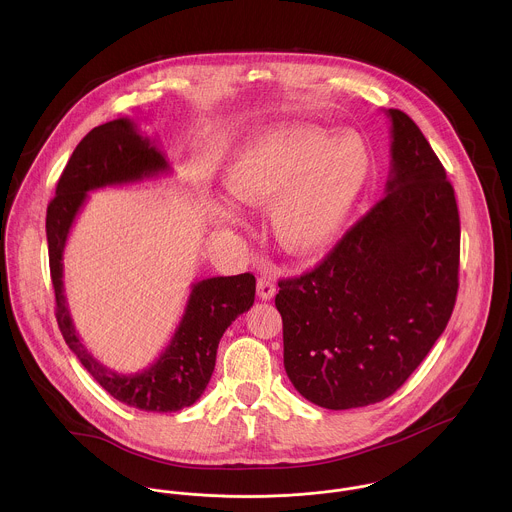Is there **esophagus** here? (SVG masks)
<instances>
[{"label": "esophagus", "mask_w": 512, "mask_h": 512, "mask_svg": "<svg viewBox=\"0 0 512 512\" xmlns=\"http://www.w3.org/2000/svg\"><path fill=\"white\" fill-rule=\"evenodd\" d=\"M256 292H258V297H260V299L270 301V299L276 295V284L272 282V278H268V276H260V278H258Z\"/></svg>", "instance_id": "1"}]
</instances>
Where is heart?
<instances>
[{
  "instance_id": "b5f03b06",
  "label": "heart",
  "mask_w": 512,
  "mask_h": 512,
  "mask_svg": "<svg viewBox=\"0 0 512 512\" xmlns=\"http://www.w3.org/2000/svg\"><path fill=\"white\" fill-rule=\"evenodd\" d=\"M372 155L357 132L290 124L248 138L228 159L226 195L267 207L274 242L292 256L325 250L365 191Z\"/></svg>"
}]
</instances>
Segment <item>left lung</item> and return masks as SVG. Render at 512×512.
Returning <instances> with one entry per match:
<instances>
[{
  "instance_id": "left-lung-1",
  "label": "left lung",
  "mask_w": 512,
  "mask_h": 512,
  "mask_svg": "<svg viewBox=\"0 0 512 512\" xmlns=\"http://www.w3.org/2000/svg\"><path fill=\"white\" fill-rule=\"evenodd\" d=\"M384 114L386 195L315 270L278 284L288 378L327 410L394 394L443 333L459 288L453 187L414 120Z\"/></svg>"
}]
</instances>
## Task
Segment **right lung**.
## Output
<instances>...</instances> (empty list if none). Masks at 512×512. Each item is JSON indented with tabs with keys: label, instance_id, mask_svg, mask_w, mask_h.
Listing matches in <instances>:
<instances>
[{
	"label": "right lung",
	"instance_id": "obj_1",
	"mask_svg": "<svg viewBox=\"0 0 512 512\" xmlns=\"http://www.w3.org/2000/svg\"><path fill=\"white\" fill-rule=\"evenodd\" d=\"M167 173L171 167L155 142L140 134L134 120L118 118L82 138L59 179L55 199L47 207L49 266L59 329L76 359L110 396L144 412H177L203 396L215 370L222 333L252 307L256 293L252 274L195 282L169 345L155 363L138 372H116L84 347L74 329L63 284V252L76 215L90 191L140 183Z\"/></svg>",
	"mask_w": 512,
	"mask_h": 512
}]
</instances>
